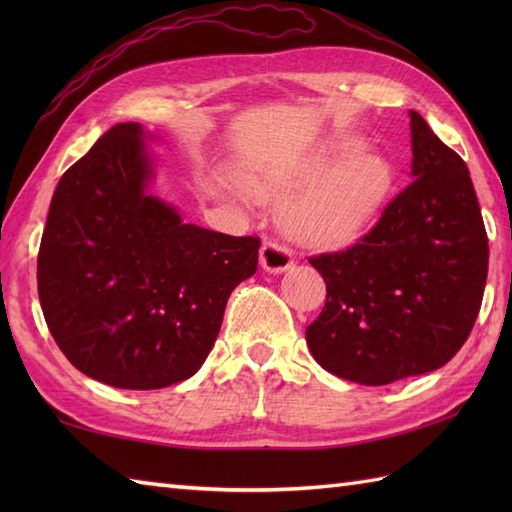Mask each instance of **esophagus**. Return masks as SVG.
<instances>
[{"mask_svg": "<svg viewBox=\"0 0 512 512\" xmlns=\"http://www.w3.org/2000/svg\"><path fill=\"white\" fill-rule=\"evenodd\" d=\"M259 264L266 273H284L292 266V253L279 242H266L259 250Z\"/></svg>", "mask_w": 512, "mask_h": 512, "instance_id": "1", "label": "esophagus"}]
</instances>
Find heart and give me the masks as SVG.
I'll return each instance as SVG.
<instances>
[{
	"label": "heart",
	"instance_id": "b5f03b06",
	"mask_svg": "<svg viewBox=\"0 0 512 512\" xmlns=\"http://www.w3.org/2000/svg\"><path fill=\"white\" fill-rule=\"evenodd\" d=\"M341 140L264 173L244 187L257 200L284 204L281 222L301 242L336 246L354 239L374 220L394 187V167L380 151Z\"/></svg>",
	"mask_w": 512,
	"mask_h": 512
}]
</instances>
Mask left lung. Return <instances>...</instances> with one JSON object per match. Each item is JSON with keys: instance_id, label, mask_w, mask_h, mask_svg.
<instances>
[{"instance_id": "obj_1", "label": "left lung", "mask_w": 512, "mask_h": 512, "mask_svg": "<svg viewBox=\"0 0 512 512\" xmlns=\"http://www.w3.org/2000/svg\"><path fill=\"white\" fill-rule=\"evenodd\" d=\"M411 118L413 182L358 244L310 257L328 286L310 352L330 374L389 385L447 365L469 339L488 275V239L464 160Z\"/></svg>"}]
</instances>
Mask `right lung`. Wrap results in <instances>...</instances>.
<instances>
[{
    "instance_id": "obj_1",
    "label": "right lung",
    "mask_w": 512,
    "mask_h": 512,
    "mask_svg": "<svg viewBox=\"0 0 512 512\" xmlns=\"http://www.w3.org/2000/svg\"><path fill=\"white\" fill-rule=\"evenodd\" d=\"M149 138L138 123L114 125L63 173L37 259L54 341L79 372L118 389H162L198 372L259 257L257 237L184 224L149 193Z\"/></svg>"
}]
</instances>
